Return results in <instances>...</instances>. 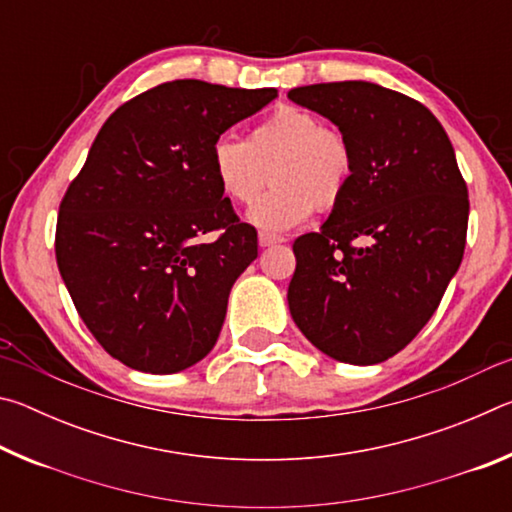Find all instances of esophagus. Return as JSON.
<instances>
[{
  "instance_id": "esophagus-1",
  "label": "esophagus",
  "mask_w": 512,
  "mask_h": 512,
  "mask_svg": "<svg viewBox=\"0 0 512 512\" xmlns=\"http://www.w3.org/2000/svg\"><path fill=\"white\" fill-rule=\"evenodd\" d=\"M282 237L271 235V232H259V246L268 248V246H275V244H282Z\"/></svg>"
}]
</instances>
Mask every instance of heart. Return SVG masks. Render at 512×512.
<instances>
[{"instance_id": "obj_1", "label": "heart", "mask_w": 512, "mask_h": 512, "mask_svg": "<svg viewBox=\"0 0 512 512\" xmlns=\"http://www.w3.org/2000/svg\"><path fill=\"white\" fill-rule=\"evenodd\" d=\"M352 171L348 140L296 106L273 110L246 142L221 137L212 149V176L232 203H253L271 173L275 185L248 212V221L264 232L296 228L314 207L332 210L348 192Z\"/></svg>"}]
</instances>
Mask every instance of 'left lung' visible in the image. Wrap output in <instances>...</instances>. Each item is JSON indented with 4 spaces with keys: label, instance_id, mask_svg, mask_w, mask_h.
<instances>
[{
    "label": "left lung",
    "instance_id": "1",
    "mask_svg": "<svg viewBox=\"0 0 512 512\" xmlns=\"http://www.w3.org/2000/svg\"><path fill=\"white\" fill-rule=\"evenodd\" d=\"M352 149V183L318 232L293 244V323L320 352L372 366L429 323L461 266L465 180L445 128L422 103L368 81L289 92Z\"/></svg>",
    "mask_w": 512,
    "mask_h": 512
}]
</instances>
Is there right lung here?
Returning <instances> with one entry per match:
<instances>
[{
	"mask_svg": "<svg viewBox=\"0 0 512 512\" xmlns=\"http://www.w3.org/2000/svg\"><path fill=\"white\" fill-rule=\"evenodd\" d=\"M275 97L162 83L112 112L92 142L60 203L56 259L83 323L124 366L171 375L214 348L257 232L216 185L212 149Z\"/></svg>",
	"mask_w": 512,
	"mask_h": 512,
	"instance_id": "add662e5",
	"label": "right lung"
}]
</instances>
